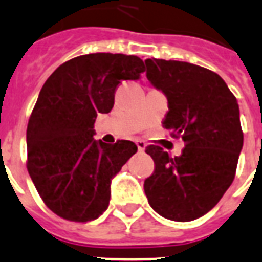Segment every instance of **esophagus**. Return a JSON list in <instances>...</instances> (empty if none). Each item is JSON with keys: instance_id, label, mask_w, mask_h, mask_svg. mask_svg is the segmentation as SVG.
I'll return each mask as SVG.
<instances>
[{"instance_id": "1", "label": "esophagus", "mask_w": 262, "mask_h": 262, "mask_svg": "<svg viewBox=\"0 0 262 262\" xmlns=\"http://www.w3.org/2000/svg\"><path fill=\"white\" fill-rule=\"evenodd\" d=\"M136 145H137L138 152H144L146 144H145V141H142V140H137V141H136Z\"/></svg>"}]
</instances>
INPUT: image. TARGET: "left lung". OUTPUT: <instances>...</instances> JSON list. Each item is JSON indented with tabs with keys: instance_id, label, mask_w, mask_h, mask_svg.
Instances as JSON below:
<instances>
[{
	"instance_id": "left-lung-1",
	"label": "left lung",
	"mask_w": 262,
	"mask_h": 262,
	"mask_svg": "<svg viewBox=\"0 0 262 262\" xmlns=\"http://www.w3.org/2000/svg\"><path fill=\"white\" fill-rule=\"evenodd\" d=\"M146 78L167 95L163 127L184 141L180 156L159 145L145 152L155 171L144 182L150 207L167 220L205 215L234 180L244 144L237 98L214 71L187 61L146 59Z\"/></svg>"
}]
</instances>
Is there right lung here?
<instances>
[{"label":"right lung","instance_id":"obj_1","mask_svg":"<svg viewBox=\"0 0 262 262\" xmlns=\"http://www.w3.org/2000/svg\"><path fill=\"white\" fill-rule=\"evenodd\" d=\"M133 55L89 54L55 70L44 83L27 127V168L51 211L71 222L97 220L110 202L112 178L137 146L95 141L98 113H109L122 80L140 79Z\"/></svg>","mask_w":262,"mask_h":262}]
</instances>
